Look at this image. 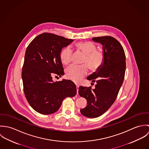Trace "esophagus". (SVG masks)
I'll return each mask as SVG.
<instances>
[{
	"instance_id": "esophagus-1",
	"label": "esophagus",
	"mask_w": 149,
	"mask_h": 149,
	"mask_svg": "<svg viewBox=\"0 0 149 149\" xmlns=\"http://www.w3.org/2000/svg\"><path fill=\"white\" fill-rule=\"evenodd\" d=\"M79 85H76V88H77V93L78 94V92H79Z\"/></svg>"
}]
</instances>
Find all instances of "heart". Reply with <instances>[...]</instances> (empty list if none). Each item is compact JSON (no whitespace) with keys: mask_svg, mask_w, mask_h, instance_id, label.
<instances>
[{"mask_svg":"<svg viewBox=\"0 0 149 149\" xmlns=\"http://www.w3.org/2000/svg\"><path fill=\"white\" fill-rule=\"evenodd\" d=\"M77 49L85 54L82 65H71L66 70V76L75 83H79L87 74L89 69L95 72L97 71L104 63L105 54L102 50H96V46L91 42H81L76 44ZM60 59L62 63L68 65L72 61V50L69 47L64 48L60 53Z\"/></svg>","mask_w":149,"mask_h":149,"instance_id":"heart-1","label":"heart"}]
</instances>
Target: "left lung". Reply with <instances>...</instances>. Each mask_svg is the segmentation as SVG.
<instances>
[{
  "instance_id": "left-lung-1",
  "label": "left lung",
  "mask_w": 149,
  "mask_h": 149,
  "mask_svg": "<svg viewBox=\"0 0 149 149\" xmlns=\"http://www.w3.org/2000/svg\"><path fill=\"white\" fill-rule=\"evenodd\" d=\"M92 40L102 45L105 60L100 69L87 77L88 80L96 82L95 88L80 86L79 89V95L87 101V106L80 109L81 113L89 118L101 116L112 105L126 71L125 51L118 40L110 36L94 37Z\"/></svg>"
}]
</instances>
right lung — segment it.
I'll return each mask as SVG.
<instances>
[{"label":"right lung","instance_id":"add662e5","mask_svg":"<svg viewBox=\"0 0 149 149\" xmlns=\"http://www.w3.org/2000/svg\"><path fill=\"white\" fill-rule=\"evenodd\" d=\"M73 41L54 34L44 33L36 37L25 52L22 78L26 98L36 111L49 115L57 111L66 97L76 95V85L63 79L54 82L53 76L64 75L60 59L63 47Z\"/></svg>","mask_w":149,"mask_h":149}]
</instances>
